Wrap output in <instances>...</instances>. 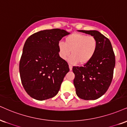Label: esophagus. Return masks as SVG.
I'll use <instances>...</instances> for the list:
<instances>
[{"label": "esophagus", "mask_w": 127, "mask_h": 127, "mask_svg": "<svg viewBox=\"0 0 127 127\" xmlns=\"http://www.w3.org/2000/svg\"><path fill=\"white\" fill-rule=\"evenodd\" d=\"M72 68H73L72 65H70V64H69V68H70V70H72Z\"/></svg>", "instance_id": "1"}]
</instances>
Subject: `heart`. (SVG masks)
Masks as SVG:
<instances>
[{
	"label": "heart",
	"mask_w": 127,
	"mask_h": 127,
	"mask_svg": "<svg viewBox=\"0 0 127 127\" xmlns=\"http://www.w3.org/2000/svg\"><path fill=\"white\" fill-rule=\"evenodd\" d=\"M97 48L96 39L92 36L74 33L66 36L65 42L59 43V54L63 60L67 59L70 64H84L94 57Z\"/></svg>",
	"instance_id": "heart-1"
}]
</instances>
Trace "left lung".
<instances>
[{"label":"left lung","mask_w":127,"mask_h":127,"mask_svg":"<svg viewBox=\"0 0 127 127\" xmlns=\"http://www.w3.org/2000/svg\"><path fill=\"white\" fill-rule=\"evenodd\" d=\"M78 31L96 39L97 48L94 57L83 66H74L73 80L77 96L84 100H95L104 95L112 82L115 57L109 39L96 30Z\"/></svg>","instance_id":"1"}]
</instances>
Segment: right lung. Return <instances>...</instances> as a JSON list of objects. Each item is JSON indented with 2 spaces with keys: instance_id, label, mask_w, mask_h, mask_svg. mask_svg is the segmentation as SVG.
I'll list each match as a JSON object with an SVG mask.
<instances>
[{
  "instance_id": "add662e5",
  "label": "right lung",
  "mask_w": 127,
  "mask_h": 127,
  "mask_svg": "<svg viewBox=\"0 0 127 127\" xmlns=\"http://www.w3.org/2000/svg\"><path fill=\"white\" fill-rule=\"evenodd\" d=\"M69 32L60 29L37 32L27 38L19 62L21 82L31 97L38 100L59 92L68 65L59 56V43Z\"/></svg>"
}]
</instances>
